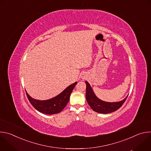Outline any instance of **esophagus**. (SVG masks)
I'll use <instances>...</instances> for the list:
<instances>
[{
	"label": "esophagus",
	"instance_id": "obj_1",
	"mask_svg": "<svg viewBox=\"0 0 151 151\" xmlns=\"http://www.w3.org/2000/svg\"><path fill=\"white\" fill-rule=\"evenodd\" d=\"M81 78L82 79H85L86 78V76L85 75H81Z\"/></svg>",
	"mask_w": 151,
	"mask_h": 151
}]
</instances>
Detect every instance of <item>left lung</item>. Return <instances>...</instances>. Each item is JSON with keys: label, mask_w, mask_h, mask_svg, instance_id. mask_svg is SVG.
I'll return each instance as SVG.
<instances>
[{"label": "left lung", "mask_w": 151, "mask_h": 151, "mask_svg": "<svg viewBox=\"0 0 151 151\" xmlns=\"http://www.w3.org/2000/svg\"><path fill=\"white\" fill-rule=\"evenodd\" d=\"M86 86V99L91 107L95 112L99 114H109L117 111L125 102L128 96L122 100L118 102H107L99 99L94 93L91 85L85 81Z\"/></svg>", "instance_id": "8db88e82"}]
</instances>
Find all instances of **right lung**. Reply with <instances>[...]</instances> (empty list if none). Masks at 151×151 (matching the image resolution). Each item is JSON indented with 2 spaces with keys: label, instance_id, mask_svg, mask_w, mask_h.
<instances>
[{
  "label": "right lung",
  "instance_id": "add662e5",
  "mask_svg": "<svg viewBox=\"0 0 151 151\" xmlns=\"http://www.w3.org/2000/svg\"><path fill=\"white\" fill-rule=\"evenodd\" d=\"M77 83L78 82H74L57 96L46 100L35 99L27 92L26 94L30 103L37 111L47 115L56 114L61 112L68 103L70 96Z\"/></svg>",
  "mask_w": 151,
  "mask_h": 151
}]
</instances>
